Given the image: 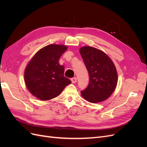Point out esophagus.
Listing matches in <instances>:
<instances>
[{
    "instance_id": "obj_1",
    "label": "esophagus",
    "mask_w": 147,
    "mask_h": 147,
    "mask_svg": "<svg viewBox=\"0 0 147 147\" xmlns=\"http://www.w3.org/2000/svg\"><path fill=\"white\" fill-rule=\"evenodd\" d=\"M77 78L76 77H74L72 78H71V82H72V83H75L77 82Z\"/></svg>"
}]
</instances>
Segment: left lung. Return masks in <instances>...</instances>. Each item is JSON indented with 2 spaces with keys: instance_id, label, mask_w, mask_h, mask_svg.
Returning <instances> with one entry per match:
<instances>
[{
  "instance_id": "8db88e82",
  "label": "left lung",
  "mask_w": 147,
  "mask_h": 147,
  "mask_svg": "<svg viewBox=\"0 0 147 147\" xmlns=\"http://www.w3.org/2000/svg\"><path fill=\"white\" fill-rule=\"evenodd\" d=\"M80 53L90 76V84L81 91L82 97L91 103L104 101L117 87L116 67L107 55L97 48L84 46L80 48Z\"/></svg>"
}]
</instances>
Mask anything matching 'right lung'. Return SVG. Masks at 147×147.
I'll list each match as a JSON object with an SVG mask.
<instances>
[{
    "label": "right lung",
    "mask_w": 147,
    "mask_h": 147,
    "mask_svg": "<svg viewBox=\"0 0 147 147\" xmlns=\"http://www.w3.org/2000/svg\"><path fill=\"white\" fill-rule=\"evenodd\" d=\"M67 50L65 45L50 44L39 50L27 64L24 75L26 86L39 100L55 98L71 83L64 76V67L59 64Z\"/></svg>",
    "instance_id": "right-lung-1"
}]
</instances>
